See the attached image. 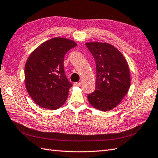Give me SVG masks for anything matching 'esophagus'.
Masks as SVG:
<instances>
[{"mask_svg":"<svg viewBox=\"0 0 158 158\" xmlns=\"http://www.w3.org/2000/svg\"><path fill=\"white\" fill-rule=\"evenodd\" d=\"M73 86H81V82H75L74 84H73Z\"/></svg>","mask_w":158,"mask_h":158,"instance_id":"esophagus-1","label":"esophagus"}]
</instances>
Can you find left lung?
Instances as JSON below:
<instances>
[{
	"label": "left lung",
	"mask_w": 158,
	"mask_h": 158,
	"mask_svg": "<svg viewBox=\"0 0 158 158\" xmlns=\"http://www.w3.org/2000/svg\"><path fill=\"white\" fill-rule=\"evenodd\" d=\"M86 46L96 63L95 90L87 98L97 110L107 111L116 107L131 86L128 64L118 48L109 43L89 42Z\"/></svg>",
	"instance_id": "left-lung-1"
}]
</instances>
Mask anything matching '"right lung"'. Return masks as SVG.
Returning <instances> with one entry per match:
<instances>
[{
    "instance_id": "obj_1",
    "label": "right lung",
    "mask_w": 158,
    "mask_h": 158,
    "mask_svg": "<svg viewBox=\"0 0 158 158\" xmlns=\"http://www.w3.org/2000/svg\"><path fill=\"white\" fill-rule=\"evenodd\" d=\"M76 46L73 40L55 37L30 55L24 70L26 88L38 106L55 110L65 103L72 85L65 75L64 59L66 52Z\"/></svg>"
}]
</instances>
